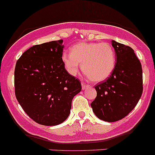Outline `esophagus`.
<instances>
[{
	"mask_svg": "<svg viewBox=\"0 0 155 155\" xmlns=\"http://www.w3.org/2000/svg\"><path fill=\"white\" fill-rule=\"evenodd\" d=\"M88 87H90L89 85H87V84H85V82H82V89H85V88H88Z\"/></svg>",
	"mask_w": 155,
	"mask_h": 155,
	"instance_id": "1",
	"label": "esophagus"
}]
</instances>
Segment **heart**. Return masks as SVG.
<instances>
[{"mask_svg":"<svg viewBox=\"0 0 155 155\" xmlns=\"http://www.w3.org/2000/svg\"><path fill=\"white\" fill-rule=\"evenodd\" d=\"M62 61L68 73L76 75L82 63L83 73L93 82L104 81L116 67V54L111 45L106 42L76 44L71 53L64 52Z\"/></svg>","mask_w":155,"mask_h":155,"instance_id":"1","label":"heart"}]
</instances>
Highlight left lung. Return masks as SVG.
<instances>
[{
    "mask_svg": "<svg viewBox=\"0 0 155 155\" xmlns=\"http://www.w3.org/2000/svg\"><path fill=\"white\" fill-rule=\"evenodd\" d=\"M116 67L110 77L95 86L97 96L91 104L96 117L115 122L128 115L139 102L142 91V69L130 46L112 40Z\"/></svg>",
    "mask_w": 155,
    "mask_h": 155,
    "instance_id": "obj_1",
    "label": "left lung"
}]
</instances>
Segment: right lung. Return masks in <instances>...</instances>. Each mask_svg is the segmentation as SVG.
<instances>
[{
    "mask_svg": "<svg viewBox=\"0 0 155 155\" xmlns=\"http://www.w3.org/2000/svg\"><path fill=\"white\" fill-rule=\"evenodd\" d=\"M63 40L36 45L16 64L15 94L25 114L37 124L56 126L70 114L72 100L82 90L80 81L66 70Z\"/></svg>",
    "mask_w": 155,
    "mask_h": 155,
    "instance_id": "1",
    "label": "right lung"
}]
</instances>
